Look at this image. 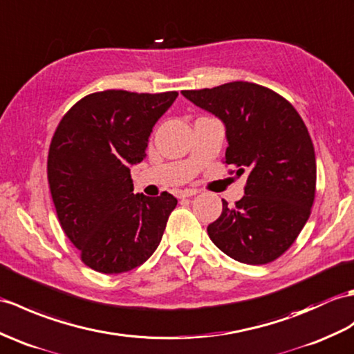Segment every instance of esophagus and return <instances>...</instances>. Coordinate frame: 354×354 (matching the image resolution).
Returning <instances> with one entry per match:
<instances>
[{"label": "esophagus", "mask_w": 354, "mask_h": 354, "mask_svg": "<svg viewBox=\"0 0 354 354\" xmlns=\"http://www.w3.org/2000/svg\"><path fill=\"white\" fill-rule=\"evenodd\" d=\"M197 193H199V190H196V188H185V190H180L178 193V197H179V199H185V197L196 196Z\"/></svg>", "instance_id": "1"}]
</instances>
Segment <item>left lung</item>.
Masks as SVG:
<instances>
[{
	"mask_svg": "<svg viewBox=\"0 0 354 354\" xmlns=\"http://www.w3.org/2000/svg\"><path fill=\"white\" fill-rule=\"evenodd\" d=\"M194 105L226 127V164L248 174L234 208L223 201L208 235L227 257L250 266L277 259L291 248L310 216L317 162L305 122L294 106L264 86L234 81L183 90Z\"/></svg>",
	"mask_w": 354,
	"mask_h": 354,
	"instance_id": "8db88e82",
	"label": "left lung"
}]
</instances>
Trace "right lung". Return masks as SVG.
Segmentation results:
<instances>
[{"instance_id":"obj_1","label":"right lung","mask_w":354,"mask_h":354,"mask_svg":"<svg viewBox=\"0 0 354 354\" xmlns=\"http://www.w3.org/2000/svg\"><path fill=\"white\" fill-rule=\"evenodd\" d=\"M178 92L104 90L64 114L48 153V183L64 234L87 267L119 274L157 250L176 197L134 194L131 166Z\"/></svg>"}]
</instances>
